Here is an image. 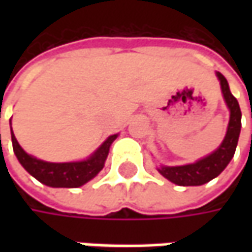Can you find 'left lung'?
I'll list each match as a JSON object with an SVG mask.
<instances>
[{"label": "left lung", "mask_w": 252, "mask_h": 252, "mask_svg": "<svg viewBox=\"0 0 252 252\" xmlns=\"http://www.w3.org/2000/svg\"><path fill=\"white\" fill-rule=\"evenodd\" d=\"M221 92L230 109V122H228L226 137L215 153L210 156L196 161L195 164L181 165V167H161L160 174L171 182L179 187H196L203 185L213 178H216L223 169L227 167L230 160L233 158L238 143V136L241 130V111L237 99L230 92L227 80L221 73H218Z\"/></svg>", "instance_id": "1"}]
</instances>
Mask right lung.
<instances>
[{
  "instance_id": "add662e5",
  "label": "right lung",
  "mask_w": 252,
  "mask_h": 252,
  "mask_svg": "<svg viewBox=\"0 0 252 252\" xmlns=\"http://www.w3.org/2000/svg\"><path fill=\"white\" fill-rule=\"evenodd\" d=\"M116 137L118 134L108 137V140L88 160L78 162H46L25 153L24 149L15 139L14 131L11 129L12 147L18 161L32 177L52 188H78L91 181L103 168L109 147Z\"/></svg>"
}]
</instances>
